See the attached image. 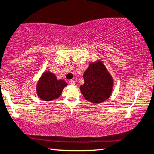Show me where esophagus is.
I'll return each mask as SVG.
<instances>
[{
    "label": "esophagus",
    "mask_w": 154,
    "mask_h": 154,
    "mask_svg": "<svg viewBox=\"0 0 154 154\" xmlns=\"http://www.w3.org/2000/svg\"><path fill=\"white\" fill-rule=\"evenodd\" d=\"M69 83L71 85H75V81L72 80V79H71V80H69Z\"/></svg>",
    "instance_id": "1"
}]
</instances>
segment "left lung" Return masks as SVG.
<instances>
[{
    "label": "left lung",
    "instance_id": "8db88e82",
    "mask_svg": "<svg viewBox=\"0 0 154 154\" xmlns=\"http://www.w3.org/2000/svg\"><path fill=\"white\" fill-rule=\"evenodd\" d=\"M85 83L80 86L84 97L93 104H100L109 98L114 87V79L101 60L89 64L83 74Z\"/></svg>",
    "mask_w": 154,
    "mask_h": 154
}]
</instances>
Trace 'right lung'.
<instances>
[{"instance_id": "1", "label": "right lung", "mask_w": 154, "mask_h": 154, "mask_svg": "<svg viewBox=\"0 0 154 154\" xmlns=\"http://www.w3.org/2000/svg\"><path fill=\"white\" fill-rule=\"evenodd\" d=\"M67 84L65 80L57 79V76L49 70L44 72L36 85L37 95L40 100L47 102L57 100Z\"/></svg>"}]
</instances>
